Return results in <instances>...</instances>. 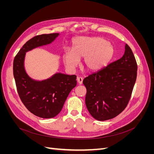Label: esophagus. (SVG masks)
<instances>
[{
  "label": "esophagus",
  "instance_id": "esophagus-1",
  "mask_svg": "<svg viewBox=\"0 0 154 154\" xmlns=\"http://www.w3.org/2000/svg\"><path fill=\"white\" fill-rule=\"evenodd\" d=\"M77 81L80 85H82L83 83V78L82 77H77Z\"/></svg>",
  "mask_w": 154,
  "mask_h": 154
}]
</instances>
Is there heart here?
<instances>
[{
	"label": "heart",
	"instance_id": "1",
	"mask_svg": "<svg viewBox=\"0 0 154 154\" xmlns=\"http://www.w3.org/2000/svg\"><path fill=\"white\" fill-rule=\"evenodd\" d=\"M113 48L110 43L101 37L80 36L73 42L72 49L65 51L64 63L72 71L78 66L80 58L89 71H97L104 67L112 57Z\"/></svg>",
	"mask_w": 154,
	"mask_h": 154
}]
</instances>
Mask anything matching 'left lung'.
<instances>
[{"label": "left lung", "instance_id": "1", "mask_svg": "<svg viewBox=\"0 0 154 154\" xmlns=\"http://www.w3.org/2000/svg\"><path fill=\"white\" fill-rule=\"evenodd\" d=\"M137 63L125 44L123 57L83 81L87 88L85 104L98 121L112 119L127 106L137 78Z\"/></svg>", "mask_w": 154, "mask_h": 154}]
</instances>
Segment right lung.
<instances>
[{"label":"right lung","instance_id":"obj_1","mask_svg":"<svg viewBox=\"0 0 154 154\" xmlns=\"http://www.w3.org/2000/svg\"><path fill=\"white\" fill-rule=\"evenodd\" d=\"M60 33L36 36L23 45L13 62V75L22 103L31 113L42 118H52L62 110L70 92L76 85V76L56 72L47 79L37 80L27 73L26 53L48 45Z\"/></svg>","mask_w":154,"mask_h":154}]
</instances>
